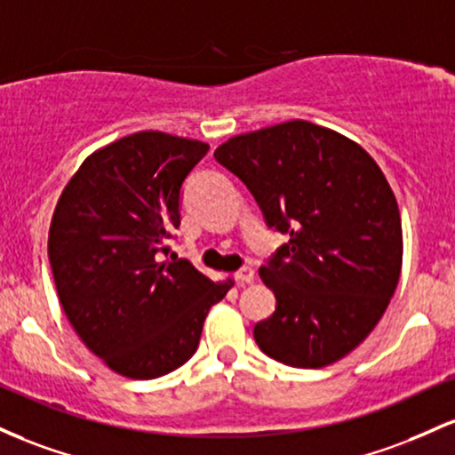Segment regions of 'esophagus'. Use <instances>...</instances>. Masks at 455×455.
Instances as JSON below:
<instances>
[{"mask_svg": "<svg viewBox=\"0 0 455 455\" xmlns=\"http://www.w3.org/2000/svg\"><path fill=\"white\" fill-rule=\"evenodd\" d=\"M234 279H236L238 283H251L255 279L253 268L251 267H243L241 270H236V273H234Z\"/></svg>", "mask_w": 455, "mask_h": 455, "instance_id": "esophagus-1", "label": "esophagus"}]
</instances>
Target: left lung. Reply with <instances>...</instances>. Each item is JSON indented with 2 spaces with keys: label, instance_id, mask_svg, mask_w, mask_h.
<instances>
[{
  "label": "left lung",
  "instance_id": "left-lung-1",
  "mask_svg": "<svg viewBox=\"0 0 455 455\" xmlns=\"http://www.w3.org/2000/svg\"><path fill=\"white\" fill-rule=\"evenodd\" d=\"M214 159L251 191L268 228L290 234L259 277L277 307L255 344L315 370L374 331L397 288L402 221L385 173L339 132L290 120L228 140Z\"/></svg>",
  "mask_w": 455,
  "mask_h": 455
}]
</instances>
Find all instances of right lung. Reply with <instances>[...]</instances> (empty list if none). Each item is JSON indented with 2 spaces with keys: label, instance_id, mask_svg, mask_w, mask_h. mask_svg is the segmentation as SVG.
Returning <instances> with one entry per match:
<instances>
[{
  "label": "right lung",
  "instance_id": "add662e5",
  "mask_svg": "<svg viewBox=\"0 0 455 455\" xmlns=\"http://www.w3.org/2000/svg\"><path fill=\"white\" fill-rule=\"evenodd\" d=\"M208 148L161 131L122 137L81 163L51 219L49 262L66 318L126 379L187 363L208 309L232 285L188 259L159 262L180 226L182 182Z\"/></svg>",
  "mask_w": 455,
  "mask_h": 455
}]
</instances>
